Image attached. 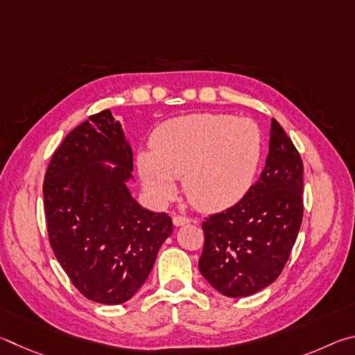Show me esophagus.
Wrapping results in <instances>:
<instances>
[{
  "instance_id": "obj_1",
  "label": "esophagus",
  "mask_w": 355,
  "mask_h": 355,
  "mask_svg": "<svg viewBox=\"0 0 355 355\" xmlns=\"http://www.w3.org/2000/svg\"><path fill=\"white\" fill-rule=\"evenodd\" d=\"M189 223H190V218H185V216H181V215H174L173 216V225L176 227L189 225Z\"/></svg>"
}]
</instances>
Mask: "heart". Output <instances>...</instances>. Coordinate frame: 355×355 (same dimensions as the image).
Returning <instances> with one entry per match:
<instances>
[{"mask_svg":"<svg viewBox=\"0 0 355 355\" xmlns=\"http://www.w3.org/2000/svg\"><path fill=\"white\" fill-rule=\"evenodd\" d=\"M263 154L259 124L245 116L193 114L162 123L153 151L139 154L146 190L157 200L184 195L201 212H220L243 200L252 187Z\"/></svg>","mask_w":355,"mask_h":355,"instance_id":"b5f03b06","label":"heart"}]
</instances>
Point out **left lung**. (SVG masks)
Masks as SVG:
<instances>
[{
	"label": "left lung",
	"instance_id": "8db88e82",
	"mask_svg": "<svg viewBox=\"0 0 355 355\" xmlns=\"http://www.w3.org/2000/svg\"><path fill=\"white\" fill-rule=\"evenodd\" d=\"M304 166L281 124L271 121L270 151L243 200L202 223L200 271L227 297L251 296L276 281L302 223Z\"/></svg>",
	"mask_w": 355,
	"mask_h": 355
}]
</instances>
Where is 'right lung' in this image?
<instances>
[{"mask_svg":"<svg viewBox=\"0 0 355 355\" xmlns=\"http://www.w3.org/2000/svg\"><path fill=\"white\" fill-rule=\"evenodd\" d=\"M132 160L120 121L105 109L65 137L43 182L55 259L87 300L109 306L139 291L173 232L168 214L151 212L130 195Z\"/></svg>","mask_w":355,"mask_h":355,"instance_id":"add662e5","label":"right lung"}]
</instances>
